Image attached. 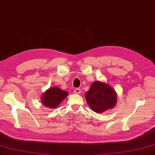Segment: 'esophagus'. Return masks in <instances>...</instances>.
<instances>
[{
    "label": "esophagus",
    "instance_id": "esophagus-1",
    "mask_svg": "<svg viewBox=\"0 0 155 155\" xmlns=\"http://www.w3.org/2000/svg\"><path fill=\"white\" fill-rule=\"evenodd\" d=\"M74 92L75 94H79L81 93V90L79 89V88H75V89L74 90Z\"/></svg>",
    "mask_w": 155,
    "mask_h": 155
}]
</instances>
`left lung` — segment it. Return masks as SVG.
Returning <instances> with one entry per match:
<instances>
[{
	"label": "left lung",
	"mask_w": 155,
	"mask_h": 155,
	"mask_svg": "<svg viewBox=\"0 0 155 155\" xmlns=\"http://www.w3.org/2000/svg\"><path fill=\"white\" fill-rule=\"evenodd\" d=\"M85 97L90 109L99 114L112 109L117 103L116 91L108 83L99 81L92 83Z\"/></svg>",
	"instance_id": "8db88e82"
}]
</instances>
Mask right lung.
Listing matches in <instances>:
<instances>
[{
    "mask_svg": "<svg viewBox=\"0 0 155 155\" xmlns=\"http://www.w3.org/2000/svg\"><path fill=\"white\" fill-rule=\"evenodd\" d=\"M68 94L67 91L63 90L58 86L50 87L42 94L41 103L46 107L55 109L68 96Z\"/></svg>",
    "mask_w": 155,
    "mask_h": 155,
    "instance_id": "right-lung-1",
    "label": "right lung"
}]
</instances>
